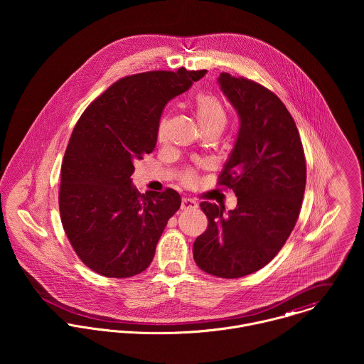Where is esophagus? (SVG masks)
Segmentation results:
<instances>
[{
	"instance_id": "1",
	"label": "esophagus",
	"mask_w": 364,
	"mask_h": 364,
	"mask_svg": "<svg viewBox=\"0 0 364 364\" xmlns=\"http://www.w3.org/2000/svg\"><path fill=\"white\" fill-rule=\"evenodd\" d=\"M181 208H182V210H195V208H198V203H196L193 199L183 198V199H182V203H181Z\"/></svg>"
}]
</instances>
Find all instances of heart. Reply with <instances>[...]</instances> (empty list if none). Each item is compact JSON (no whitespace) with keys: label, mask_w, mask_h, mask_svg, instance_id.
Masks as SVG:
<instances>
[{"label":"heart","mask_w":364,"mask_h":364,"mask_svg":"<svg viewBox=\"0 0 364 364\" xmlns=\"http://www.w3.org/2000/svg\"><path fill=\"white\" fill-rule=\"evenodd\" d=\"M196 114H198V120H199L202 130H220L221 132L227 123V112H225L224 105L221 104L220 100H217L215 97L208 95V94H200L196 98ZM168 123H169V117L164 116L158 126V140L165 139ZM195 179H196V176L193 172H188L183 176V181L186 183H192V182H195Z\"/></svg>","instance_id":"1"}]
</instances>
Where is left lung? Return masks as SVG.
<instances>
[{
  "instance_id": "left-lung-1",
  "label": "left lung",
  "mask_w": 364,
  "mask_h": 364,
  "mask_svg": "<svg viewBox=\"0 0 364 364\" xmlns=\"http://www.w3.org/2000/svg\"><path fill=\"white\" fill-rule=\"evenodd\" d=\"M217 81L240 117L218 185L232 189L238 203L228 213L200 203L208 227L193 258L206 273L237 279L266 266L291 234L306 191V156L291 114L272 91L228 73Z\"/></svg>"
}]
</instances>
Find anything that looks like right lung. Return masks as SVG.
I'll return each mask as SVG.
<instances>
[{
  "label": "right lung",
  "instance_id": "add662e5",
  "mask_svg": "<svg viewBox=\"0 0 364 364\" xmlns=\"http://www.w3.org/2000/svg\"><path fill=\"white\" fill-rule=\"evenodd\" d=\"M208 71L129 75L90 105L77 122L61 164L58 206L78 258L106 277L146 270L168 220L181 208L173 189L140 193L134 162L153 153L165 105Z\"/></svg>",
  "mask_w": 364,
  "mask_h": 364
}]
</instances>
